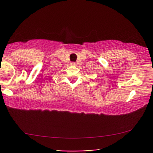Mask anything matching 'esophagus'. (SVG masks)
Returning <instances> with one entry per match:
<instances>
[{"mask_svg":"<svg viewBox=\"0 0 153 153\" xmlns=\"http://www.w3.org/2000/svg\"><path fill=\"white\" fill-rule=\"evenodd\" d=\"M71 65H76V63H75V62H71Z\"/></svg>","mask_w":153,"mask_h":153,"instance_id":"esophagus-1","label":"esophagus"}]
</instances>
